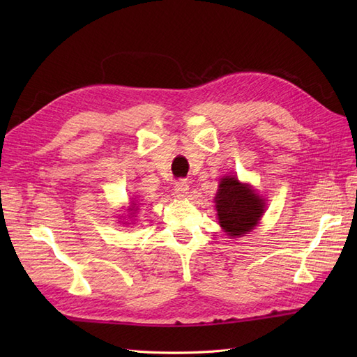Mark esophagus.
<instances>
[{"mask_svg":"<svg viewBox=\"0 0 357 357\" xmlns=\"http://www.w3.org/2000/svg\"><path fill=\"white\" fill-rule=\"evenodd\" d=\"M174 195L177 197V198H180V199H183V198H186L188 197V193H189V185L188 183L185 181V180H178L176 185H174Z\"/></svg>","mask_w":357,"mask_h":357,"instance_id":"esophagus-1","label":"esophagus"}]
</instances>
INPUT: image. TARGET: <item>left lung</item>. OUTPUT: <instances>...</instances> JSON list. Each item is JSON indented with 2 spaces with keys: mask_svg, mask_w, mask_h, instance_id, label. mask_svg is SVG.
<instances>
[{
  "mask_svg": "<svg viewBox=\"0 0 357 357\" xmlns=\"http://www.w3.org/2000/svg\"><path fill=\"white\" fill-rule=\"evenodd\" d=\"M214 202L222 229L232 238L250 232L265 213V199L235 176L220 178Z\"/></svg>",
  "mask_w": 357,
  "mask_h": 357,
  "instance_id": "left-lung-1",
  "label": "left lung"
}]
</instances>
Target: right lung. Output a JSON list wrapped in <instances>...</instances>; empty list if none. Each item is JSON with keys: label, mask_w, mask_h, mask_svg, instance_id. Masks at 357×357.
Masks as SVG:
<instances>
[{"label": "right lung", "mask_w": 357, "mask_h": 357, "mask_svg": "<svg viewBox=\"0 0 357 357\" xmlns=\"http://www.w3.org/2000/svg\"><path fill=\"white\" fill-rule=\"evenodd\" d=\"M137 208H138V204H134V202H132V205H131V208H129V210H131V211H132L131 214H135Z\"/></svg>", "instance_id": "right-lung-1"}]
</instances>
